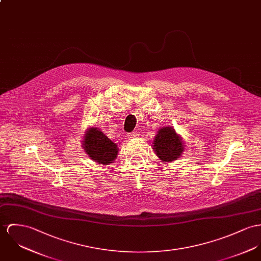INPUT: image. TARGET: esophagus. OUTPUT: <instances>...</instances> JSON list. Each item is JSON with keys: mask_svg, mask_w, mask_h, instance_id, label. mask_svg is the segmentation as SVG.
I'll use <instances>...</instances> for the list:
<instances>
[{"mask_svg": "<svg viewBox=\"0 0 261 261\" xmlns=\"http://www.w3.org/2000/svg\"><path fill=\"white\" fill-rule=\"evenodd\" d=\"M136 136H137V132H132V133L128 134V138H134Z\"/></svg>", "mask_w": 261, "mask_h": 261, "instance_id": "1", "label": "esophagus"}]
</instances>
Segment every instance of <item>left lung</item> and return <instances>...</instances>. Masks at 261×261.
I'll return each instance as SVG.
<instances>
[{"label":"left lung","instance_id":"8db88e82","mask_svg":"<svg viewBox=\"0 0 261 261\" xmlns=\"http://www.w3.org/2000/svg\"><path fill=\"white\" fill-rule=\"evenodd\" d=\"M153 149L162 162H173L181 156L184 143L173 127H163L153 141Z\"/></svg>","mask_w":261,"mask_h":261}]
</instances>
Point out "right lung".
Listing matches in <instances>:
<instances>
[{"label": "right lung", "mask_w": 261, "mask_h": 261, "mask_svg": "<svg viewBox=\"0 0 261 261\" xmlns=\"http://www.w3.org/2000/svg\"><path fill=\"white\" fill-rule=\"evenodd\" d=\"M82 147L90 159L103 165L113 163L118 155V147L98 128H89L84 135Z\"/></svg>", "instance_id": "obj_1"}]
</instances>
